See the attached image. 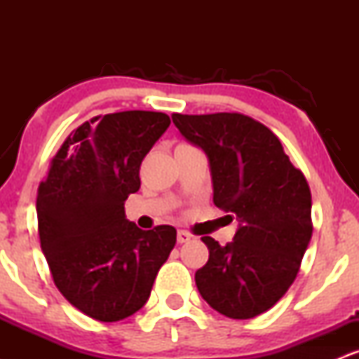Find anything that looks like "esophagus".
<instances>
[{
  "instance_id": "esophagus-1",
  "label": "esophagus",
  "mask_w": 359,
  "mask_h": 359,
  "mask_svg": "<svg viewBox=\"0 0 359 359\" xmlns=\"http://www.w3.org/2000/svg\"><path fill=\"white\" fill-rule=\"evenodd\" d=\"M191 238H192V234L184 231V229H179V233H177V241H179L180 245H182V243H187Z\"/></svg>"
}]
</instances>
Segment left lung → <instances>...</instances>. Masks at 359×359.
Wrapping results in <instances>:
<instances>
[{"instance_id":"obj_1","label":"left lung","mask_w":359,"mask_h":359,"mask_svg":"<svg viewBox=\"0 0 359 359\" xmlns=\"http://www.w3.org/2000/svg\"><path fill=\"white\" fill-rule=\"evenodd\" d=\"M211 165L214 204L240 221L233 243L203 236L208 263L196 285L214 311L251 319L294 283L312 236L311 189L277 135L241 113L172 114Z\"/></svg>"}]
</instances>
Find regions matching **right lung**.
I'll list each match as a JSON object with an SVG mask.
<instances>
[{
	"instance_id": "1",
	"label": "right lung",
	"mask_w": 359,
	"mask_h": 359,
	"mask_svg": "<svg viewBox=\"0 0 359 359\" xmlns=\"http://www.w3.org/2000/svg\"><path fill=\"white\" fill-rule=\"evenodd\" d=\"M170 125L165 113L121 111L74 130L50 160L36 192L40 246L53 283L82 314L116 323L150 297L177 231H143L126 221L140 165Z\"/></svg>"
}]
</instances>
